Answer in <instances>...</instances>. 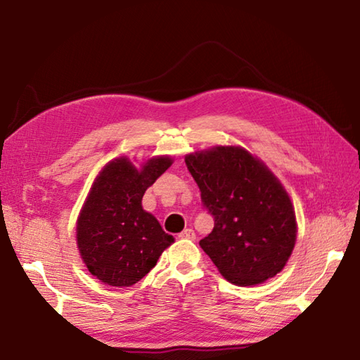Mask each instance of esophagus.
I'll use <instances>...</instances> for the list:
<instances>
[{
    "mask_svg": "<svg viewBox=\"0 0 360 360\" xmlns=\"http://www.w3.org/2000/svg\"><path fill=\"white\" fill-rule=\"evenodd\" d=\"M179 238L181 240H195L196 233H195V231H192V229H186V231H182L179 233Z\"/></svg>",
    "mask_w": 360,
    "mask_h": 360,
    "instance_id": "obj_1",
    "label": "esophagus"
}]
</instances>
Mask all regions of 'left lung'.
<instances>
[{
  "label": "left lung",
  "instance_id": "1",
  "mask_svg": "<svg viewBox=\"0 0 360 360\" xmlns=\"http://www.w3.org/2000/svg\"><path fill=\"white\" fill-rule=\"evenodd\" d=\"M186 164L215 221L200 246L219 274L238 286L275 277L297 238L295 212L281 182L241 147L196 151Z\"/></svg>",
  "mask_w": 360,
  "mask_h": 360
}]
</instances>
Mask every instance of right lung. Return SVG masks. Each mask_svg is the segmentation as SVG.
Returning a JSON list of instances; mask_svg holds the SVG:
<instances>
[{
  "mask_svg": "<svg viewBox=\"0 0 360 360\" xmlns=\"http://www.w3.org/2000/svg\"><path fill=\"white\" fill-rule=\"evenodd\" d=\"M173 164L151 158L141 168L117 158L94 181L77 219V246L88 271L110 286H133L174 241L142 209V196Z\"/></svg>",
  "mask_w": 360,
  "mask_h": 360,
  "instance_id": "1",
  "label": "right lung"
}]
</instances>
